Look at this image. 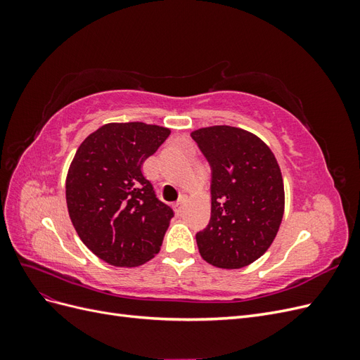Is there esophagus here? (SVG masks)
<instances>
[{
  "instance_id": "esophagus-1",
  "label": "esophagus",
  "mask_w": 360,
  "mask_h": 360,
  "mask_svg": "<svg viewBox=\"0 0 360 360\" xmlns=\"http://www.w3.org/2000/svg\"><path fill=\"white\" fill-rule=\"evenodd\" d=\"M184 207H186V198H181L179 202L174 204V212H176L177 216H181L184 213Z\"/></svg>"
}]
</instances>
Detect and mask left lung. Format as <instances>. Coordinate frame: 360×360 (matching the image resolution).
Masks as SVG:
<instances>
[{"label":"left lung","instance_id":"1","mask_svg":"<svg viewBox=\"0 0 360 360\" xmlns=\"http://www.w3.org/2000/svg\"><path fill=\"white\" fill-rule=\"evenodd\" d=\"M212 168V216L197 233L201 257L221 269H242L275 240L284 216V181L271 150L231 126L193 130Z\"/></svg>","mask_w":360,"mask_h":360}]
</instances>
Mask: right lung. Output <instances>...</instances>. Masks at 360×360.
I'll list each match as a JSON object with an SVG mask.
<instances>
[{"label":"right lung","instance_id":"1","mask_svg":"<svg viewBox=\"0 0 360 360\" xmlns=\"http://www.w3.org/2000/svg\"><path fill=\"white\" fill-rule=\"evenodd\" d=\"M171 130L141 122L110 123L84 139L66 179L68 210L94 255L135 267L160 249L174 212L143 174V163Z\"/></svg>","mask_w":360,"mask_h":360}]
</instances>
